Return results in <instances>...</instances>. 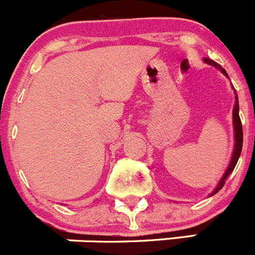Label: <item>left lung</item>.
<instances>
[{
    "label": "left lung",
    "mask_w": 255,
    "mask_h": 255,
    "mask_svg": "<svg viewBox=\"0 0 255 255\" xmlns=\"http://www.w3.org/2000/svg\"><path fill=\"white\" fill-rule=\"evenodd\" d=\"M204 61L207 62V64L212 65V66L218 67V69H219L220 71L225 75V76H228L227 71H225V70L223 69L219 64H217V62L213 61V60H209V59H205ZM233 121H234V132H235L234 152H233L232 160H230V164H229V166H228L227 171H225V174L223 175V178L220 179L219 184H218L217 189H215L214 193L213 194L218 193V191H219L220 189L224 186L225 179L229 176V174H232V171L234 170L235 165H237V162H238V159H239V156H241V152H242V146H243V128H242V121H241V118H239V104H238V96L237 95H235V105H234V110H233Z\"/></svg>",
    "instance_id": "obj_1"
}]
</instances>
